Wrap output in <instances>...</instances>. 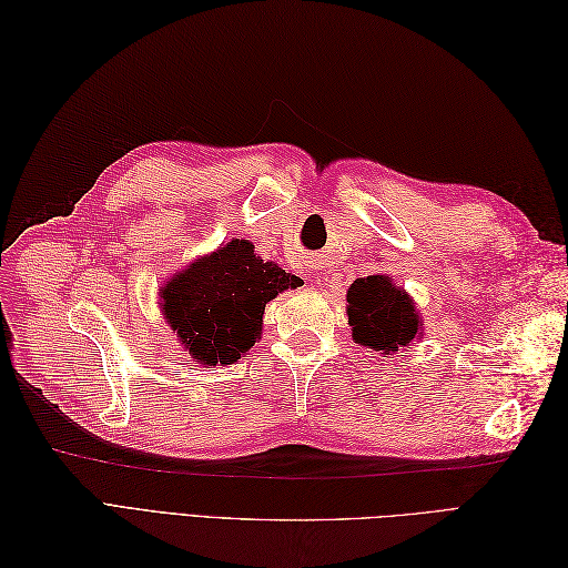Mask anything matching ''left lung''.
Instances as JSON below:
<instances>
[{
  "instance_id": "1",
  "label": "left lung",
  "mask_w": 568,
  "mask_h": 568,
  "mask_svg": "<svg viewBox=\"0 0 568 568\" xmlns=\"http://www.w3.org/2000/svg\"><path fill=\"white\" fill-rule=\"evenodd\" d=\"M348 324L353 341L365 348L390 355L422 336V320L407 291L386 274H369L348 288Z\"/></svg>"
}]
</instances>
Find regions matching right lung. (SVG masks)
Here are the masks:
<instances>
[{
	"label": "right lung",
	"instance_id": "1",
	"mask_svg": "<svg viewBox=\"0 0 568 568\" xmlns=\"http://www.w3.org/2000/svg\"><path fill=\"white\" fill-rule=\"evenodd\" d=\"M301 284L263 263L246 239H232L161 286V307L194 363L234 365L261 336L265 303Z\"/></svg>",
	"mask_w": 568,
	"mask_h": 568
}]
</instances>
